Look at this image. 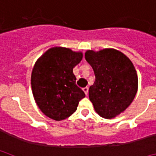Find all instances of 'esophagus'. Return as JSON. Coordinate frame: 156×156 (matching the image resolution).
Listing matches in <instances>:
<instances>
[{
    "mask_svg": "<svg viewBox=\"0 0 156 156\" xmlns=\"http://www.w3.org/2000/svg\"><path fill=\"white\" fill-rule=\"evenodd\" d=\"M83 91H84V93H85V94H88V87H84V88H83Z\"/></svg>",
    "mask_w": 156,
    "mask_h": 156,
    "instance_id": "esophagus-1",
    "label": "esophagus"
}]
</instances>
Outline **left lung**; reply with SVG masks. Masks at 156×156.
Segmentation results:
<instances>
[{
	"label": "left lung",
	"instance_id": "8db88e82",
	"mask_svg": "<svg viewBox=\"0 0 156 156\" xmlns=\"http://www.w3.org/2000/svg\"><path fill=\"white\" fill-rule=\"evenodd\" d=\"M95 75L89 98L100 116L112 119L126 110L137 91V72L124 54L112 48L85 53Z\"/></svg>",
	"mask_w": 156,
	"mask_h": 156
}]
</instances>
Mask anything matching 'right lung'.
I'll return each mask as SVG.
<instances>
[{
    "mask_svg": "<svg viewBox=\"0 0 156 156\" xmlns=\"http://www.w3.org/2000/svg\"><path fill=\"white\" fill-rule=\"evenodd\" d=\"M82 58V52L55 47L36 62L31 75L33 94L41 112L51 119L60 121L69 117L85 97L73 72Z\"/></svg>",
    "mask_w": 156,
    "mask_h": 156,
    "instance_id": "add662e5",
    "label": "right lung"
}]
</instances>
